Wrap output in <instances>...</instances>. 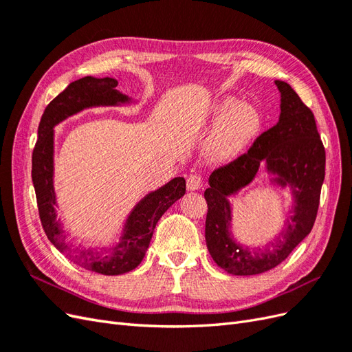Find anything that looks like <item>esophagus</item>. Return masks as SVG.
I'll return each instance as SVG.
<instances>
[{"label":"esophagus","mask_w":352,"mask_h":352,"mask_svg":"<svg viewBox=\"0 0 352 352\" xmlns=\"http://www.w3.org/2000/svg\"><path fill=\"white\" fill-rule=\"evenodd\" d=\"M204 182H202V177L199 175H190L186 179V188L188 190H198L202 188Z\"/></svg>","instance_id":"esophagus-1"}]
</instances>
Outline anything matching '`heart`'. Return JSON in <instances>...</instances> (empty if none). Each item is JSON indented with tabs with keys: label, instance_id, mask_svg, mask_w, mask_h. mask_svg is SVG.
Segmentation results:
<instances>
[{
	"label": "heart",
	"instance_id": "b5f03b06",
	"mask_svg": "<svg viewBox=\"0 0 352 352\" xmlns=\"http://www.w3.org/2000/svg\"><path fill=\"white\" fill-rule=\"evenodd\" d=\"M212 119H220L212 131L207 151L216 162L226 163L236 158L250 145L261 126L258 109L248 101L232 97L220 100L212 109Z\"/></svg>",
	"mask_w": 352,
	"mask_h": 352
}]
</instances>
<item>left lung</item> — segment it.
Returning <instances> with one entry per match:
<instances>
[{
    "instance_id": "8db88e82",
    "label": "left lung",
    "mask_w": 352,
    "mask_h": 352,
    "mask_svg": "<svg viewBox=\"0 0 352 352\" xmlns=\"http://www.w3.org/2000/svg\"><path fill=\"white\" fill-rule=\"evenodd\" d=\"M274 83L280 92L278 123L260 135L247 154L214 170L204 192L208 252L220 269L233 276L260 274L280 264L311 232L318 210L326 153L314 114L286 82ZM261 169L271 186L290 190L293 206L274 242L251 249L234 236L230 198L249 186Z\"/></svg>"
}]
</instances>
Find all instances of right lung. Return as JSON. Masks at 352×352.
Returning <instances> with one entry per match:
<instances>
[{
    "label": "right lung",
    "mask_w": 352,
    "mask_h": 352,
    "mask_svg": "<svg viewBox=\"0 0 352 352\" xmlns=\"http://www.w3.org/2000/svg\"><path fill=\"white\" fill-rule=\"evenodd\" d=\"M113 78L87 76L72 82L52 100L41 117L38 141L32 155V182L36 192L42 228L50 242L82 269L105 276L129 273L141 264L150 247L157 221L186 192L184 177H173L150 190L136 202L116 233L110 247L85 248L69 241V232L57 219L58 201L54 188V127L69 117L94 107H123L135 102L117 91Z\"/></svg>",
    "instance_id": "add662e5"
}]
</instances>
